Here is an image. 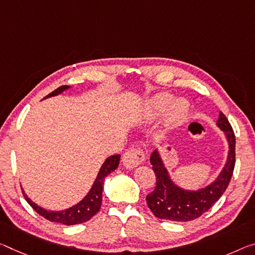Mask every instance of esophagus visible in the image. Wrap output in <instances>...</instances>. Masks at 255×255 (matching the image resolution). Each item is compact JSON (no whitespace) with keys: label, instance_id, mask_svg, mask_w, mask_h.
Returning a JSON list of instances; mask_svg holds the SVG:
<instances>
[{"label":"esophagus","instance_id":"obj_1","mask_svg":"<svg viewBox=\"0 0 255 255\" xmlns=\"http://www.w3.org/2000/svg\"><path fill=\"white\" fill-rule=\"evenodd\" d=\"M144 161L145 153L143 151V148H140L138 146L127 149L126 153H125L123 156V163L125 164V167L129 169L137 167L138 164L143 163Z\"/></svg>","mask_w":255,"mask_h":255}]
</instances>
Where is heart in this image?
Listing matches in <instances>:
<instances>
[{"instance_id": "obj_1", "label": "heart", "mask_w": 255, "mask_h": 255, "mask_svg": "<svg viewBox=\"0 0 255 255\" xmlns=\"http://www.w3.org/2000/svg\"><path fill=\"white\" fill-rule=\"evenodd\" d=\"M170 101V96L168 94H160L153 100V106L156 109H161L165 107ZM186 111H187V103L184 100H178L172 104L170 108V112H169V118L170 120H180L185 116Z\"/></svg>"}]
</instances>
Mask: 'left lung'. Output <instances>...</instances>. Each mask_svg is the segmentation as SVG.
<instances>
[{"mask_svg": "<svg viewBox=\"0 0 255 255\" xmlns=\"http://www.w3.org/2000/svg\"><path fill=\"white\" fill-rule=\"evenodd\" d=\"M225 131L229 143V154L224 170L215 183L196 192H186L176 187L169 179L160 155L154 151L151 155L152 169L155 173L156 184L146 196V202L153 215L159 219L171 221H191L201 217L220 199L232 179L236 162L235 132L224 113H220L217 123Z\"/></svg>", "mask_w": 255, "mask_h": 255, "instance_id": "obj_1", "label": "left lung"}]
</instances>
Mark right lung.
Masks as SVG:
<instances>
[{
  "label": "right lung",
  "instance_id": "add662e5",
  "mask_svg": "<svg viewBox=\"0 0 255 255\" xmlns=\"http://www.w3.org/2000/svg\"><path fill=\"white\" fill-rule=\"evenodd\" d=\"M68 86H60L56 88L55 91L50 93L46 98H50V96L58 95L59 93L62 91L67 90ZM120 162V155L116 154L110 157H108L106 162L103 163L102 168L98 175V178L95 179V183L93 185L91 192L87 194L86 197L83 201H80L78 204H76L75 207L70 209L64 210V211H46L45 209H42L36 205L34 202H31L28 199L27 195L22 192L23 196H25V200L28 202V204L33 208L36 212L38 213L39 216L45 218L46 220L52 221V222H59V224H63L67 226L70 225H78L83 224V222H86L90 219H92L96 213L100 211L101 204H102V192H103V185H104V179L109 175V173L115 171L117 168H118Z\"/></svg>",
  "mask_w": 255,
  "mask_h": 255
}]
</instances>
